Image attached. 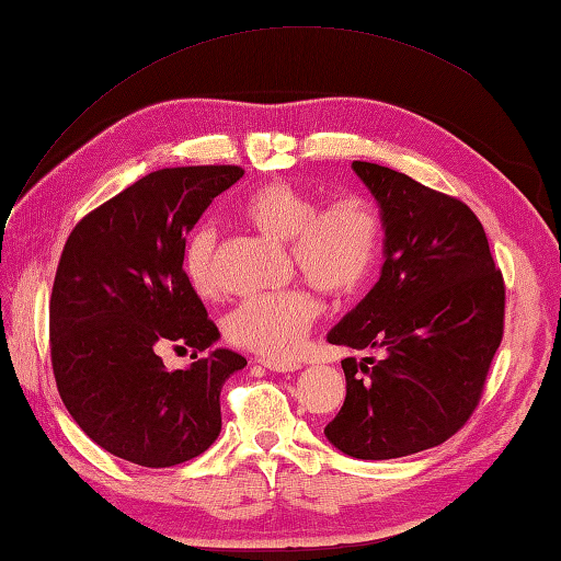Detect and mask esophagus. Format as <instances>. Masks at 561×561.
I'll return each instance as SVG.
<instances>
[{"mask_svg": "<svg viewBox=\"0 0 561 561\" xmlns=\"http://www.w3.org/2000/svg\"><path fill=\"white\" fill-rule=\"evenodd\" d=\"M262 366L265 368H270V371H277V374H294V371H299L301 368V362H296V359H274V356H262V359H257Z\"/></svg>", "mask_w": 561, "mask_h": 561, "instance_id": "esophagus-1", "label": "esophagus"}]
</instances>
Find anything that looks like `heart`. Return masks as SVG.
Instances as JSON below:
<instances>
[{
  "instance_id": "b5f03b06",
  "label": "heart",
  "mask_w": 561,
  "mask_h": 561,
  "mask_svg": "<svg viewBox=\"0 0 561 561\" xmlns=\"http://www.w3.org/2000/svg\"><path fill=\"white\" fill-rule=\"evenodd\" d=\"M243 219L274 241H287L289 255L306 279L328 296H347L371 274L380 245V217L371 199L350 193L325 202L284 181L253 190L241 205ZM217 231L202 224L183 250L185 279L202 299L219 291ZM320 311L316 294L291 287L236 304L224 318V332L238 347L265 356L299 350Z\"/></svg>"
}]
</instances>
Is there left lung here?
Returning <instances> with one entry per match:
<instances>
[{
	"instance_id": "1",
	"label": "left lung",
	"mask_w": 561,
	"mask_h": 561,
	"mask_svg": "<svg viewBox=\"0 0 561 561\" xmlns=\"http://www.w3.org/2000/svg\"><path fill=\"white\" fill-rule=\"evenodd\" d=\"M383 221V267L328 332L380 352L342 362L347 398L325 436L344 456L390 460L444 444L470 420L504 335V279L460 199L386 165L354 161Z\"/></svg>"
}]
</instances>
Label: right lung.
<instances>
[{
    "label": "right lung",
    "mask_w": 561,
    "mask_h": 561,
    "mask_svg": "<svg viewBox=\"0 0 561 561\" xmlns=\"http://www.w3.org/2000/svg\"><path fill=\"white\" fill-rule=\"evenodd\" d=\"M241 165L153 171L69 233L50 299L59 398L81 432L141 468L205 453L221 432V386L248 364L211 350L169 373L163 346L207 352L219 330L183 270L185 236Z\"/></svg>",
    "instance_id": "add662e5"
}]
</instances>
